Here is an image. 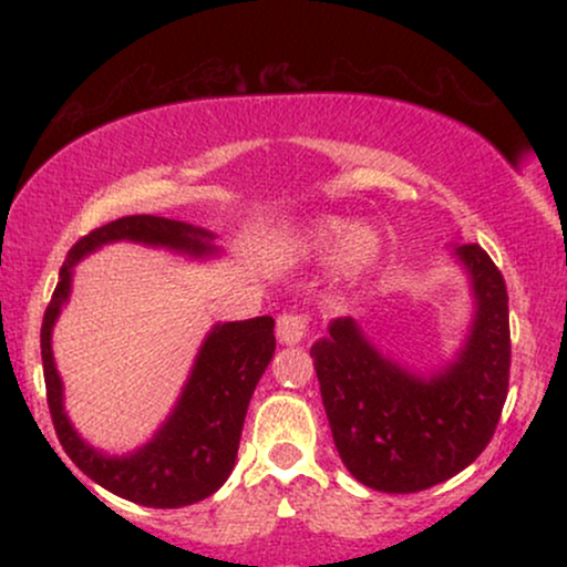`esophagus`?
Segmentation results:
<instances>
[{"instance_id":"esophagus-1","label":"esophagus","mask_w":567,"mask_h":567,"mask_svg":"<svg viewBox=\"0 0 567 567\" xmlns=\"http://www.w3.org/2000/svg\"><path fill=\"white\" fill-rule=\"evenodd\" d=\"M306 333H309V320H306L303 315H292V311H285V315H279L277 320V338L282 343H301Z\"/></svg>"}]
</instances>
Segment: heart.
<instances>
[{
	"label": "heart",
	"instance_id": "obj_1",
	"mask_svg": "<svg viewBox=\"0 0 567 567\" xmlns=\"http://www.w3.org/2000/svg\"><path fill=\"white\" fill-rule=\"evenodd\" d=\"M311 245L317 250H333L336 269L343 277H357L368 271L381 256V234L373 226H354L349 229L347 220L324 218L311 229Z\"/></svg>",
	"mask_w": 567,
	"mask_h": 567
}]
</instances>
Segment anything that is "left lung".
Wrapping results in <instances>:
<instances>
[{
	"label": "left lung",
	"mask_w": 567,
	"mask_h": 567,
	"mask_svg": "<svg viewBox=\"0 0 567 567\" xmlns=\"http://www.w3.org/2000/svg\"><path fill=\"white\" fill-rule=\"evenodd\" d=\"M474 296L458 357L415 375L383 357L351 317L333 320L311 347L322 405L343 466L383 493L445 483L491 442L509 389V296L480 245L455 247Z\"/></svg>",
	"instance_id": "1"
}]
</instances>
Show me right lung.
<instances>
[{
    "mask_svg": "<svg viewBox=\"0 0 567 567\" xmlns=\"http://www.w3.org/2000/svg\"><path fill=\"white\" fill-rule=\"evenodd\" d=\"M143 243L171 247L194 258L213 256V234L192 224L159 216H125L84 234L69 250L53 301L42 320V368L48 405L63 451L80 472L116 496L154 509H178L213 496L226 483L237 461L239 434L256 383L275 354V320L224 322L202 343L178 405L141 451L103 455L90 447L71 426L63 410V383L53 360V324L69 301L71 271L87 252L109 243Z\"/></svg>",
    "mask_w": 567,
    "mask_h": 567,
    "instance_id": "obj_1",
    "label": "right lung"
}]
</instances>
